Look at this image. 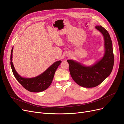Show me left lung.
<instances>
[{"mask_svg":"<svg viewBox=\"0 0 124 124\" xmlns=\"http://www.w3.org/2000/svg\"><path fill=\"white\" fill-rule=\"evenodd\" d=\"M95 28L100 31L105 40V54L101 59L91 67H86L72 60H68L69 71L73 80L84 87H94L108 77L114 66V55L112 40L108 31L101 25Z\"/></svg>","mask_w":124,"mask_h":124,"instance_id":"left-lung-1","label":"left lung"}]
</instances>
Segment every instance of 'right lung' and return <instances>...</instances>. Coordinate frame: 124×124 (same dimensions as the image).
Wrapping results in <instances>:
<instances>
[{
  "label": "right lung",
  "instance_id": "add662e5",
  "mask_svg": "<svg viewBox=\"0 0 124 124\" xmlns=\"http://www.w3.org/2000/svg\"><path fill=\"white\" fill-rule=\"evenodd\" d=\"M12 51L13 48H12L10 55L11 67L13 74L19 83L25 89L32 93H39L47 89L51 85L55 71L61 63V61H58L55 62L44 72L36 77L31 78H24L17 74L14 68L12 62Z\"/></svg>",
  "mask_w": 124,
  "mask_h": 124
}]
</instances>
